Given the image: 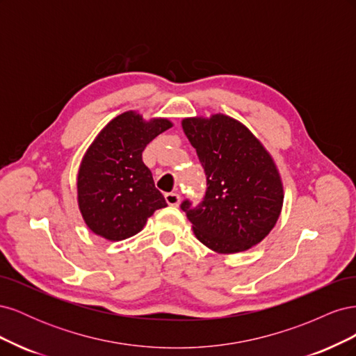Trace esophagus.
<instances>
[{
	"label": "esophagus",
	"mask_w": 356,
	"mask_h": 356,
	"mask_svg": "<svg viewBox=\"0 0 356 356\" xmlns=\"http://www.w3.org/2000/svg\"><path fill=\"white\" fill-rule=\"evenodd\" d=\"M165 199L169 207H178L179 204V195H177V193H166Z\"/></svg>",
	"instance_id": "esophagus-1"
}]
</instances>
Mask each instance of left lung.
Returning <instances> with one entry per match:
<instances>
[{"instance_id": "1", "label": "left lung", "mask_w": 356, "mask_h": 356, "mask_svg": "<svg viewBox=\"0 0 356 356\" xmlns=\"http://www.w3.org/2000/svg\"><path fill=\"white\" fill-rule=\"evenodd\" d=\"M182 129L207 177L203 200L181 209L196 238L212 251L250 250L270 233L281 213L284 190L273 160L248 129L224 114L184 118Z\"/></svg>"}]
</instances>
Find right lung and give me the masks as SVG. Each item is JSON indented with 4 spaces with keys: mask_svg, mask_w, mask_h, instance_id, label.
<instances>
[{
    "mask_svg": "<svg viewBox=\"0 0 356 356\" xmlns=\"http://www.w3.org/2000/svg\"><path fill=\"white\" fill-rule=\"evenodd\" d=\"M172 127L166 118L144 122L127 111L106 124L86 153L77 179L79 207L88 227L108 241L141 232L154 211L168 207L143 161L153 139Z\"/></svg>",
    "mask_w": 356,
    "mask_h": 356,
    "instance_id": "1",
    "label": "right lung"
}]
</instances>
